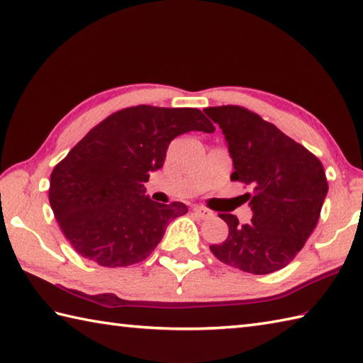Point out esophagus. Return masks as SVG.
Wrapping results in <instances>:
<instances>
[{"label": "esophagus", "mask_w": 363, "mask_h": 363, "mask_svg": "<svg viewBox=\"0 0 363 363\" xmlns=\"http://www.w3.org/2000/svg\"><path fill=\"white\" fill-rule=\"evenodd\" d=\"M194 212L198 215L199 218H203V220H206V218H211L212 215H213L209 209H206V207H203V206H196V207H194Z\"/></svg>", "instance_id": "esophagus-1"}]
</instances>
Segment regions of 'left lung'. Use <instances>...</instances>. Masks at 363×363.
Listing matches in <instances>:
<instances>
[{"instance_id": "8db88e82", "label": "left lung", "mask_w": 363, "mask_h": 363, "mask_svg": "<svg viewBox=\"0 0 363 363\" xmlns=\"http://www.w3.org/2000/svg\"><path fill=\"white\" fill-rule=\"evenodd\" d=\"M204 112L225 134L234 164L230 179L250 186L246 201L252 211L248 225H238L233 213H220L229 235L211 251L246 273L277 272L295 259L317 226L328 195L321 162L245 107L218 106Z\"/></svg>"}]
</instances>
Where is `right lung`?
<instances>
[{
  "instance_id": "add662e5",
  "label": "right lung",
  "mask_w": 363,
  "mask_h": 363,
  "mask_svg": "<svg viewBox=\"0 0 363 363\" xmlns=\"http://www.w3.org/2000/svg\"><path fill=\"white\" fill-rule=\"evenodd\" d=\"M215 128L194 107L135 106L109 115L54 167L50 204L74 251L101 267H128L154 251L184 203L145 195L174 137Z\"/></svg>"
}]
</instances>
